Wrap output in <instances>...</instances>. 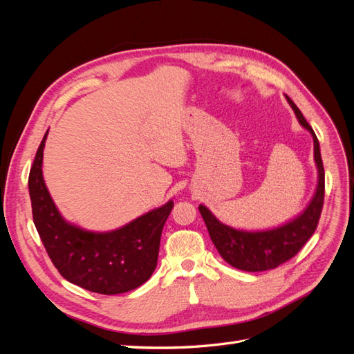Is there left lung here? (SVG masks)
I'll use <instances>...</instances> for the list:
<instances>
[{
	"label": "left lung",
	"mask_w": 354,
	"mask_h": 354,
	"mask_svg": "<svg viewBox=\"0 0 354 354\" xmlns=\"http://www.w3.org/2000/svg\"><path fill=\"white\" fill-rule=\"evenodd\" d=\"M286 99L294 109L299 124L312 133L315 143V160L317 165L319 181L316 194L306 211L295 220L273 230L242 232L220 223L207 207L199 205V212L207 224L212 243L216 245L223 260H226L230 266L236 267L239 270L264 272L276 269L277 266L291 260L303 248L306 242L312 238V234L317 227L320 212H322L324 208L325 169L322 156H320L319 140L313 128L306 121L301 111L297 108L291 99Z\"/></svg>",
	"instance_id": "1"
}]
</instances>
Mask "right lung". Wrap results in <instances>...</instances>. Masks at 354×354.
<instances>
[{"mask_svg": "<svg viewBox=\"0 0 354 354\" xmlns=\"http://www.w3.org/2000/svg\"><path fill=\"white\" fill-rule=\"evenodd\" d=\"M47 133L37 151L28 185L32 217L50 260L66 281L87 291L104 295L133 291L155 270L160 233L174 207L173 201L113 232L93 233L72 226L62 218L42 178Z\"/></svg>", "mask_w": 354, "mask_h": 354, "instance_id": "obj_1", "label": "right lung"}]
</instances>
